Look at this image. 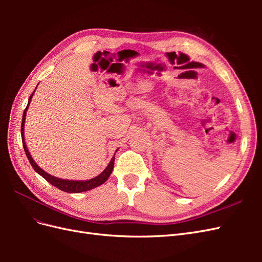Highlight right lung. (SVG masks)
I'll return each instance as SVG.
<instances>
[{
	"label": "right lung",
	"instance_id": "obj_1",
	"mask_svg": "<svg viewBox=\"0 0 262 262\" xmlns=\"http://www.w3.org/2000/svg\"><path fill=\"white\" fill-rule=\"evenodd\" d=\"M35 92V91H34ZM34 94V93H33ZM33 94L30 95V97L28 99V105L24 110V114H23V120H21V128H20V133H21V140H23V146L24 149H25V153L26 156L28 158V161L30 163V165L33 166V168L39 173V175L42 176L47 181L50 182V184L54 187H57L58 189L62 190V191L64 192H70V193H78V192H84L87 191V190H91L93 188H96L100 185L104 184V182L109 178L110 173L113 172L114 169V164H115V156L112 158V161L108 164V166L106 167V169L102 171L100 175H98L97 177H95L93 179L90 180H85V181H77V180H66V179H60L57 177H53L51 175H49L48 172H46L45 170H42L39 166L35 163V161L31 158L29 152H28V148L26 146L25 143V140H24V123H25V119H26V110L28 109L29 106V102L31 100V97H33Z\"/></svg>",
	"mask_w": 262,
	"mask_h": 262
}]
</instances>
